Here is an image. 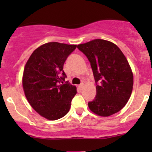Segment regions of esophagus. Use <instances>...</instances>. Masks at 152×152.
Returning a JSON list of instances; mask_svg holds the SVG:
<instances>
[{
  "label": "esophagus",
  "mask_w": 152,
  "mask_h": 152,
  "mask_svg": "<svg viewBox=\"0 0 152 152\" xmlns=\"http://www.w3.org/2000/svg\"><path fill=\"white\" fill-rule=\"evenodd\" d=\"M83 87H84V84H83V83H82L79 86V88H80V89L83 88Z\"/></svg>",
  "instance_id": "34e87169"
}]
</instances>
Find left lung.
<instances>
[{"mask_svg": "<svg viewBox=\"0 0 152 152\" xmlns=\"http://www.w3.org/2000/svg\"><path fill=\"white\" fill-rule=\"evenodd\" d=\"M77 48L90 61L96 83V96L88 103L95 114L107 117L120 111L126 104L133 88L131 67L115 44L96 39Z\"/></svg>", "mask_w": 152, "mask_h": 152, "instance_id": "1", "label": "left lung"}]
</instances>
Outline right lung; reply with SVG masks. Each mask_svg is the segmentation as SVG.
Segmentation results:
<instances>
[{"label":"right lung","mask_w":152,"mask_h":152,"mask_svg":"<svg viewBox=\"0 0 152 152\" xmlns=\"http://www.w3.org/2000/svg\"><path fill=\"white\" fill-rule=\"evenodd\" d=\"M76 45L57 42L43 44L35 49L26 64L22 83L29 104L39 115L50 121L68 113L76 94V86L60 84L66 75L63 65Z\"/></svg>","instance_id":"add662e5"}]
</instances>
